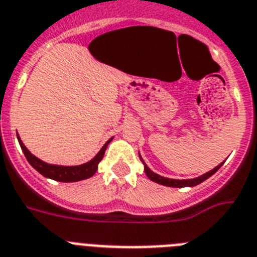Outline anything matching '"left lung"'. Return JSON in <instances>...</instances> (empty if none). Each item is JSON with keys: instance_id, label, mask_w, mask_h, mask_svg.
Segmentation results:
<instances>
[{"instance_id": "left-lung-1", "label": "left lung", "mask_w": 257, "mask_h": 257, "mask_svg": "<svg viewBox=\"0 0 257 257\" xmlns=\"http://www.w3.org/2000/svg\"><path fill=\"white\" fill-rule=\"evenodd\" d=\"M140 160H142V159H140ZM142 162L144 164L143 160H142ZM222 164H223V162H222ZM222 164H220L218 166H216L214 169H212L210 172L205 173V174L200 175V177H197V178L183 179V181H179V179H169V178H165V177H161V175L153 173L152 170H151V169L146 165V164H144V172H146L147 177H148L151 181L156 182V183H159V185L168 186V187H192V186L199 185V183L204 182L205 179H208L210 175H213L214 173H216L217 170L221 168V166H222Z\"/></svg>"}]
</instances>
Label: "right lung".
Masks as SVG:
<instances>
[{"label": "right lung", "instance_id": "obj_1", "mask_svg": "<svg viewBox=\"0 0 257 257\" xmlns=\"http://www.w3.org/2000/svg\"><path fill=\"white\" fill-rule=\"evenodd\" d=\"M19 144H21V148L23 151L24 156L27 161L30 162L31 165L36 169L37 172L40 173L41 175L47 177V178L54 179V181L58 182H78L83 181V179L91 178L92 175L95 174L96 170H97L98 162L101 161L102 157H104L105 150H106L107 144L110 143L111 139H109L106 143L104 144L100 152L91 160V161L85 162L83 165L78 166H58V165H50V164H47V162L41 161L40 159H37L36 156H34L30 151L26 148V146L23 144L21 139H19Z\"/></svg>", "mask_w": 257, "mask_h": 257}]
</instances>
